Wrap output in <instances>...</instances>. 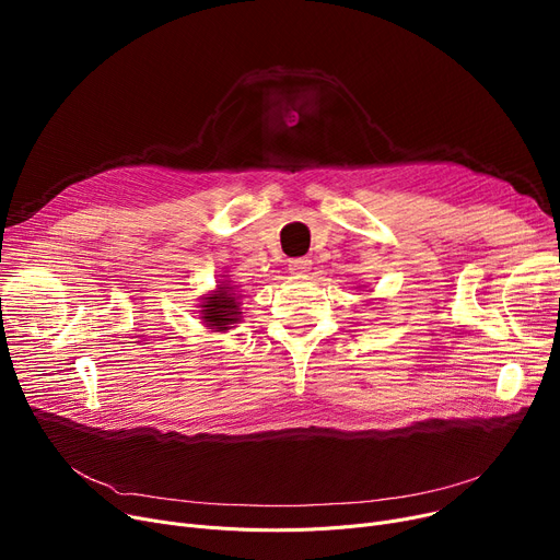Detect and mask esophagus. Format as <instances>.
<instances>
[{"label":"esophagus","instance_id":"1","mask_svg":"<svg viewBox=\"0 0 560 560\" xmlns=\"http://www.w3.org/2000/svg\"><path fill=\"white\" fill-rule=\"evenodd\" d=\"M288 270L290 275H298V277H304L311 272V260L308 258H295L288 262Z\"/></svg>","mask_w":560,"mask_h":560}]
</instances>
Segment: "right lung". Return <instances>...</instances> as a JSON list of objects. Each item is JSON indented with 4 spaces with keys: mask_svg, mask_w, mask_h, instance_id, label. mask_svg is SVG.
Listing matches in <instances>:
<instances>
[{
    "mask_svg": "<svg viewBox=\"0 0 560 560\" xmlns=\"http://www.w3.org/2000/svg\"><path fill=\"white\" fill-rule=\"evenodd\" d=\"M243 295L238 285H233L229 281V275H222L218 281L215 290H211L209 295L201 298L199 304V317L206 327L218 334H226L235 325H241L243 319Z\"/></svg>",
    "mask_w": 560,
    "mask_h": 560,
    "instance_id": "right-lung-1",
    "label": "right lung"
}]
</instances>
